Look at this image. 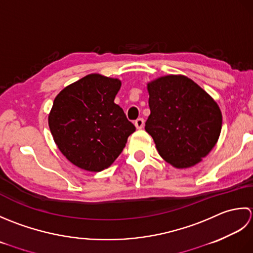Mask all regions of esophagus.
Masks as SVG:
<instances>
[{
  "label": "esophagus",
  "mask_w": 253,
  "mask_h": 253,
  "mask_svg": "<svg viewBox=\"0 0 253 253\" xmlns=\"http://www.w3.org/2000/svg\"><path fill=\"white\" fill-rule=\"evenodd\" d=\"M134 125H135L137 128H142L144 126V119L143 118H138V119H136L135 122H134Z\"/></svg>",
  "instance_id": "1"
}]
</instances>
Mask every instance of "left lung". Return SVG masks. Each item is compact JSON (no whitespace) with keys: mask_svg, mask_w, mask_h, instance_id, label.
Returning <instances> with one entry per match:
<instances>
[{"mask_svg":"<svg viewBox=\"0 0 253 253\" xmlns=\"http://www.w3.org/2000/svg\"><path fill=\"white\" fill-rule=\"evenodd\" d=\"M151 115L145 130L165 161L177 168L198 164L212 151L221 130L217 104L192 80L164 76L147 85Z\"/></svg>","mask_w":253,"mask_h":253,"instance_id":"8db88e82","label":"left lung"}]
</instances>
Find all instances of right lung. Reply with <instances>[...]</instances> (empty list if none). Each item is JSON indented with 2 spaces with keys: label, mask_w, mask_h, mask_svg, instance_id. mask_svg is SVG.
I'll list each match as a JSON object with an SVG mask.
<instances>
[{
  "label": "right lung",
  "mask_w": 253,
  "mask_h": 253,
  "mask_svg": "<svg viewBox=\"0 0 253 253\" xmlns=\"http://www.w3.org/2000/svg\"><path fill=\"white\" fill-rule=\"evenodd\" d=\"M121 82L90 74L55 97L49 127L61 153L88 171L108 168L135 131L122 108L115 104Z\"/></svg>",
  "instance_id": "obj_1"
}]
</instances>
